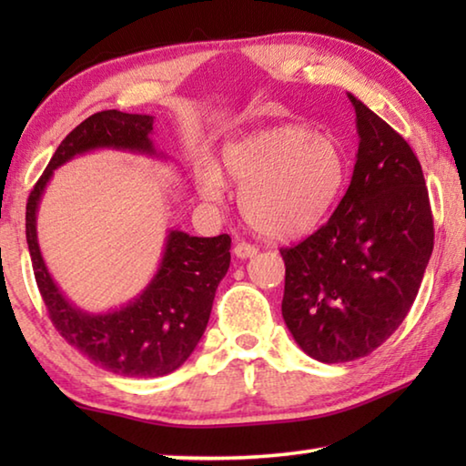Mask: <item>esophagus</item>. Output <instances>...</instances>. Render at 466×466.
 <instances>
[{
  "label": "esophagus",
  "mask_w": 466,
  "mask_h": 466,
  "mask_svg": "<svg viewBox=\"0 0 466 466\" xmlns=\"http://www.w3.org/2000/svg\"><path fill=\"white\" fill-rule=\"evenodd\" d=\"M257 252H258V248L252 247V244H248V242H236V247H234V255L238 258H250V257H255Z\"/></svg>",
  "instance_id": "obj_1"
}]
</instances>
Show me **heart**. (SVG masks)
I'll list each match as a JSON object with an SVG mask.
<instances>
[{"mask_svg": "<svg viewBox=\"0 0 466 466\" xmlns=\"http://www.w3.org/2000/svg\"><path fill=\"white\" fill-rule=\"evenodd\" d=\"M222 168L240 187L238 205L248 226L275 240L317 230L350 183V157L341 141L298 123L228 144ZM197 188L205 201L224 199V178L214 167L197 170Z\"/></svg>", "mask_w": 466, "mask_h": 466, "instance_id": "b5f03b06", "label": "heart"}]
</instances>
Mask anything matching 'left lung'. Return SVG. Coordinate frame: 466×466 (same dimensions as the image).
Here are the masks:
<instances>
[{
    "label": "left lung",
    "mask_w": 466,
    "mask_h": 466,
    "mask_svg": "<svg viewBox=\"0 0 466 466\" xmlns=\"http://www.w3.org/2000/svg\"><path fill=\"white\" fill-rule=\"evenodd\" d=\"M360 146L350 188L320 230L291 248L281 314L299 350L325 364L372 353L420 291L433 219L411 146L353 94Z\"/></svg>",
    "instance_id": "obj_1"
}]
</instances>
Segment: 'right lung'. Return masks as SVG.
Here are the masks:
<instances>
[{
  "instance_id": "right-lung-1",
  "label": "right lung",
  "mask_w": 466,
  "mask_h": 466,
  "mask_svg": "<svg viewBox=\"0 0 466 466\" xmlns=\"http://www.w3.org/2000/svg\"><path fill=\"white\" fill-rule=\"evenodd\" d=\"M154 116L102 110L88 116L61 141L49 167L26 203V242L55 329L92 364L129 378H156L175 372L191 358L208 327L216 289L230 267V236L201 238L168 230L154 278L127 304L106 312H88L69 302L46 269L36 236V214L53 172L76 156L94 149L167 156L154 141Z\"/></svg>"
}]
</instances>
